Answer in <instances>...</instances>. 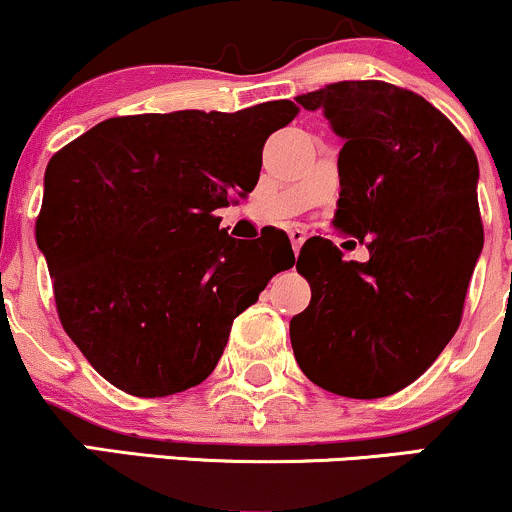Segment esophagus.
<instances>
[{"instance_id":"obj_1","label":"esophagus","mask_w":512,"mask_h":512,"mask_svg":"<svg viewBox=\"0 0 512 512\" xmlns=\"http://www.w3.org/2000/svg\"><path fill=\"white\" fill-rule=\"evenodd\" d=\"M289 238H291V245H293V252L298 255V250H301V245L305 243V233L301 228H291L289 231Z\"/></svg>"}]
</instances>
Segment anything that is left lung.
Here are the masks:
<instances>
[{
  "label": "left lung",
  "mask_w": 512,
  "mask_h": 512,
  "mask_svg": "<svg viewBox=\"0 0 512 512\" xmlns=\"http://www.w3.org/2000/svg\"><path fill=\"white\" fill-rule=\"evenodd\" d=\"M296 101L344 142L334 223L368 238L370 257L344 262L327 238L303 245L296 269L313 296L291 320L293 354L334 395L387 397L460 325L484 248L477 156L426 98L385 81H337Z\"/></svg>",
  "instance_id": "1"
}]
</instances>
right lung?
Instances as JSON below:
<instances>
[{
	"label": "right lung",
	"mask_w": 512,
	"mask_h": 512,
	"mask_svg": "<svg viewBox=\"0 0 512 512\" xmlns=\"http://www.w3.org/2000/svg\"><path fill=\"white\" fill-rule=\"evenodd\" d=\"M301 110L110 117L50 158L35 240L64 332L108 383L137 397L195 387L233 320L281 269L291 240H236L216 209L260 180L267 137Z\"/></svg>",
	"instance_id": "right-lung-1"
}]
</instances>
